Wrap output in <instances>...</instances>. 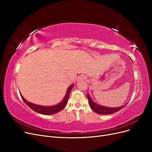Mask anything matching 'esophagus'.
I'll list each match as a JSON object with an SVG mask.
<instances>
[{
    "label": "esophagus",
    "instance_id": "obj_1",
    "mask_svg": "<svg viewBox=\"0 0 152 152\" xmlns=\"http://www.w3.org/2000/svg\"><path fill=\"white\" fill-rule=\"evenodd\" d=\"M86 75H80L79 77H78V81H82V80H84L86 79Z\"/></svg>",
    "mask_w": 152,
    "mask_h": 152
}]
</instances>
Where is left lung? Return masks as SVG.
<instances>
[{
    "label": "left lung",
    "instance_id": "obj_1",
    "mask_svg": "<svg viewBox=\"0 0 152 152\" xmlns=\"http://www.w3.org/2000/svg\"><path fill=\"white\" fill-rule=\"evenodd\" d=\"M87 99H88L89 101V104L91 108L93 110L94 112L96 113H97L100 115H110V114H112L115 113L119 110L123 108L127 104H124L122 107H104V106H102L98 104L97 103H96L94 102H93V100L91 99V96L89 94H87Z\"/></svg>",
    "mask_w": 152,
    "mask_h": 152
}]
</instances>
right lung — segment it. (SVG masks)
<instances>
[{
    "label": "right lung",
    "instance_id": "obj_1",
    "mask_svg": "<svg viewBox=\"0 0 152 152\" xmlns=\"http://www.w3.org/2000/svg\"><path fill=\"white\" fill-rule=\"evenodd\" d=\"M73 85L74 84H72L68 87L66 94L65 96V97L63 99L61 102L54 106H42V105H39V104H35L34 103H31L28 101H26L21 94V97L22 99L23 100V102L26 104V105L28 106V107H30L31 109H32L34 111L37 112L40 114H43V115H53L54 113H56L59 112L61 111V110L65 108V106L66 105L68 98H69V95H70V93L71 90L72 89Z\"/></svg>",
    "mask_w": 152,
    "mask_h": 152
}]
</instances>
